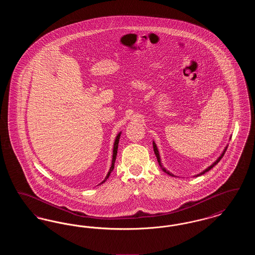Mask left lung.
Returning a JSON list of instances; mask_svg holds the SVG:
<instances>
[{
    "label": "left lung",
    "instance_id": "left-lung-1",
    "mask_svg": "<svg viewBox=\"0 0 255 255\" xmlns=\"http://www.w3.org/2000/svg\"><path fill=\"white\" fill-rule=\"evenodd\" d=\"M153 147H154V152H155V155H156V157H157V158H158V164L160 165V167H161V164H160V158H159V154H158V148H157V145H156V143L155 142H153ZM227 149H228V146L225 148V150H224V152H223V154L219 157V158H217V160L213 163V164H211L209 167H207L205 171H203L202 173H200V174H198L197 176H201V175H204L206 172H207V171H209V170L211 169V168H213V166H215L217 163H218L219 161L222 159V158L224 157V155H225V153H226V151H227ZM162 170L166 173V174H168V175H170V176H173V177H175L173 174H171L170 172H168L167 170L164 169V168H162Z\"/></svg>",
    "mask_w": 255,
    "mask_h": 255
}]
</instances>
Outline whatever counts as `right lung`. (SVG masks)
Returning <instances> with one entry per match:
<instances>
[{"label": "right lung", "mask_w": 255, "mask_h": 255, "mask_svg": "<svg viewBox=\"0 0 255 255\" xmlns=\"http://www.w3.org/2000/svg\"><path fill=\"white\" fill-rule=\"evenodd\" d=\"M121 133H119L118 135H117V137H116V140H115V144H114V151H113V160H112V166H111V168H110V171L108 172V174H107V176H106V178L104 179V181L101 182V183H103V182H106L107 181V179L109 178L110 174H111V172L114 170L115 168V162H116V158H117V154H118V148H119V141H120V137H121Z\"/></svg>", "instance_id": "add662e5"}]
</instances>
